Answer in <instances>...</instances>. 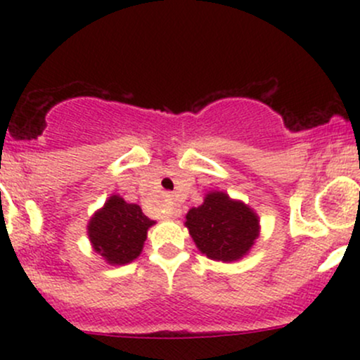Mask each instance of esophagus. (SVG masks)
<instances>
[{"instance_id": "esophagus-1", "label": "esophagus", "mask_w": 360, "mask_h": 360, "mask_svg": "<svg viewBox=\"0 0 360 360\" xmlns=\"http://www.w3.org/2000/svg\"><path fill=\"white\" fill-rule=\"evenodd\" d=\"M169 214H171V217H179V214H181V210L179 208H177V206L176 205H172L171 206V208H169Z\"/></svg>"}]
</instances>
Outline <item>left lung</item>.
<instances>
[{
    "mask_svg": "<svg viewBox=\"0 0 360 360\" xmlns=\"http://www.w3.org/2000/svg\"><path fill=\"white\" fill-rule=\"evenodd\" d=\"M184 226L201 254L218 262H237L260 233L259 214L225 191H208L203 203L186 213Z\"/></svg>",
    "mask_w": 360,
    "mask_h": 360,
    "instance_id": "obj_1",
    "label": "left lung"
}]
</instances>
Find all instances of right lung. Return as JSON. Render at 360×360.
<instances>
[{"label": "right lung", "instance_id": "right-lung-1", "mask_svg": "<svg viewBox=\"0 0 360 360\" xmlns=\"http://www.w3.org/2000/svg\"><path fill=\"white\" fill-rule=\"evenodd\" d=\"M154 220L135 203H127L120 194H111L88 221V237L93 250L110 266H125L142 254L147 232Z\"/></svg>", "mask_w": 360, "mask_h": 360}]
</instances>
